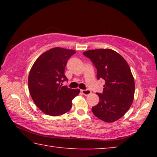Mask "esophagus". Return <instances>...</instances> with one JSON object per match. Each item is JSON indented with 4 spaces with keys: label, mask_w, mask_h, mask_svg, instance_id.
I'll list each match as a JSON object with an SVG mask.
<instances>
[{
    "label": "esophagus",
    "mask_w": 157,
    "mask_h": 157,
    "mask_svg": "<svg viewBox=\"0 0 157 157\" xmlns=\"http://www.w3.org/2000/svg\"><path fill=\"white\" fill-rule=\"evenodd\" d=\"M81 92H82V94H83L84 95H88L91 94V91H90L89 89H84V90L82 89V90H81Z\"/></svg>",
    "instance_id": "obj_1"
}]
</instances>
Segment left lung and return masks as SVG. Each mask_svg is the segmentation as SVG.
I'll use <instances>...</instances> for the list:
<instances>
[{"mask_svg": "<svg viewBox=\"0 0 157 157\" xmlns=\"http://www.w3.org/2000/svg\"><path fill=\"white\" fill-rule=\"evenodd\" d=\"M97 69L98 79H104L100 100L92 107L94 115L105 122H114L124 115L134 99V79L128 63L118 52L111 49H96L84 52Z\"/></svg>", "mask_w": 157, "mask_h": 157, "instance_id": "1", "label": "left lung"}]
</instances>
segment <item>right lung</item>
Masks as SVG:
<instances>
[{
	"label": "right lung",
	"mask_w": 157,
	"mask_h": 157,
	"mask_svg": "<svg viewBox=\"0 0 157 157\" xmlns=\"http://www.w3.org/2000/svg\"><path fill=\"white\" fill-rule=\"evenodd\" d=\"M75 53L73 50L54 48L38 57L28 77V88L38 108L47 115L57 116L72 107V100L79 89H72L62 83L68 79L64 75L67 61Z\"/></svg>",
	"instance_id": "obj_1"
}]
</instances>
